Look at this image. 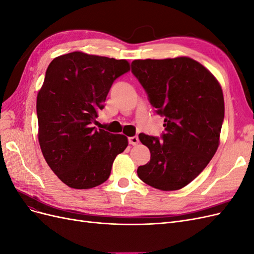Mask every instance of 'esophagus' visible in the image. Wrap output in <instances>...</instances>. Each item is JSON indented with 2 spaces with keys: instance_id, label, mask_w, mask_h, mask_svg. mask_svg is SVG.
<instances>
[{
  "instance_id": "obj_1",
  "label": "esophagus",
  "mask_w": 254,
  "mask_h": 254,
  "mask_svg": "<svg viewBox=\"0 0 254 254\" xmlns=\"http://www.w3.org/2000/svg\"><path fill=\"white\" fill-rule=\"evenodd\" d=\"M128 142H129V144H131V145H136V144H139L140 141H139V137L134 135V136L128 137Z\"/></svg>"
}]
</instances>
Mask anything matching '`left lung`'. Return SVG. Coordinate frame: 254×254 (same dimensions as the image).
I'll return each mask as SVG.
<instances>
[{
    "mask_svg": "<svg viewBox=\"0 0 254 254\" xmlns=\"http://www.w3.org/2000/svg\"><path fill=\"white\" fill-rule=\"evenodd\" d=\"M131 72L164 118L165 130L161 137L139 134L150 161L137 167V176L158 190H180L204 170L218 148L225 118L220 84L189 57L133 60Z\"/></svg>",
    "mask_w": 254,
    "mask_h": 254,
    "instance_id": "left-lung-1",
    "label": "left lung"
}]
</instances>
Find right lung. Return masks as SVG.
<instances>
[{"label": "right lung", "instance_id": "right-lung-1", "mask_svg": "<svg viewBox=\"0 0 254 254\" xmlns=\"http://www.w3.org/2000/svg\"><path fill=\"white\" fill-rule=\"evenodd\" d=\"M128 61L73 52L50 64L37 96L39 144L51 170L67 187L95 188L109 178L128 145L123 134L92 127Z\"/></svg>", "mask_w": 254, "mask_h": 254}]
</instances>
